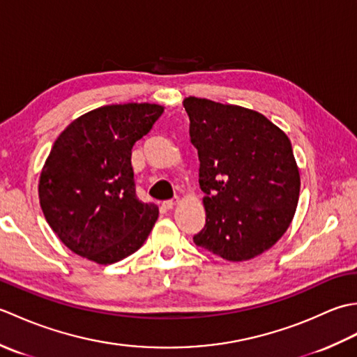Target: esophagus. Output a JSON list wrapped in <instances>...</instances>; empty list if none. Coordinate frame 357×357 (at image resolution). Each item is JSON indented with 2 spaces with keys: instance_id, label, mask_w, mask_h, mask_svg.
Returning <instances> with one entry per match:
<instances>
[{
  "instance_id": "obj_1",
  "label": "esophagus",
  "mask_w": 357,
  "mask_h": 357,
  "mask_svg": "<svg viewBox=\"0 0 357 357\" xmlns=\"http://www.w3.org/2000/svg\"><path fill=\"white\" fill-rule=\"evenodd\" d=\"M179 202V198L178 196H174L173 199H170V201H165V202H162V207L164 208H167V210H170V208H173L174 206H176V204Z\"/></svg>"
}]
</instances>
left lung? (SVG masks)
I'll return each instance as SVG.
<instances>
[{
	"mask_svg": "<svg viewBox=\"0 0 357 357\" xmlns=\"http://www.w3.org/2000/svg\"><path fill=\"white\" fill-rule=\"evenodd\" d=\"M190 138L199 156L206 225L196 245L242 262L267 252L296 213L299 167L291 142L262 113L188 96Z\"/></svg>",
	"mask_w": 357,
	"mask_h": 357,
	"instance_id": "1",
	"label": "left lung"
}]
</instances>
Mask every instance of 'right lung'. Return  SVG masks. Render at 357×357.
Wrapping results in <instances>:
<instances>
[{
  "label": "right lung",
  "instance_id": "add662e5",
  "mask_svg": "<svg viewBox=\"0 0 357 357\" xmlns=\"http://www.w3.org/2000/svg\"><path fill=\"white\" fill-rule=\"evenodd\" d=\"M164 113L150 102L102 105L67 126L40 174L45 221L75 255L107 265L147 239L158 206L136 198L132 149Z\"/></svg>",
  "mask_w": 357,
  "mask_h": 357
}]
</instances>
